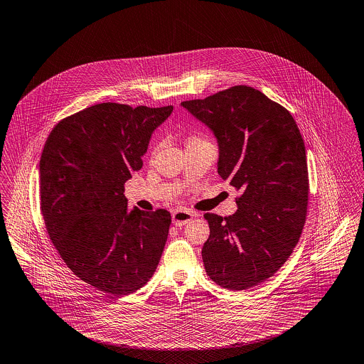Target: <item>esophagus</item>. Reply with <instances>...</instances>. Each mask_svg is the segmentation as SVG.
Returning <instances> with one entry per match:
<instances>
[{"instance_id": "esophagus-1", "label": "esophagus", "mask_w": 364, "mask_h": 364, "mask_svg": "<svg viewBox=\"0 0 364 364\" xmlns=\"http://www.w3.org/2000/svg\"><path fill=\"white\" fill-rule=\"evenodd\" d=\"M193 217H196L195 213L188 211V210H176L172 214V223L175 227H182L186 225L188 223H191L193 220Z\"/></svg>"}]
</instances>
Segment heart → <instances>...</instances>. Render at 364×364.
<instances>
[{"label": "heart", "instance_id": "b5f03b06", "mask_svg": "<svg viewBox=\"0 0 364 364\" xmlns=\"http://www.w3.org/2000/svg\"><path fill=\"white\" fill-rule=\"evenodd\" d=\"M198 139H200V137H192L191 140H198ZM191 140H189V141H191Z\"/></svg>", "mask_w": 364, "mask_h": 364}]
</instances>
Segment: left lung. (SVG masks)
I'll use <instances>...</instances> for the list:
<instances>
[{
    "label": "left lung",
    "mask_w": 364,
    "mask_h": 364,
    "mask_svg": "<svg viewBox=\"0 0 364 364\" xmlns=\"http://www.w3.org/2000/svg\"><path fill=\"white\" fill-rule=\"evenodd\" d=\"M181 105L214 133L218 175L242 193L233 215L204 214L205 272L227 289H249L284 265L303 231L309 200L303 137L287 108L249 86Z\"/></svg>",
    "instance_id": "1"
}]
</instances>
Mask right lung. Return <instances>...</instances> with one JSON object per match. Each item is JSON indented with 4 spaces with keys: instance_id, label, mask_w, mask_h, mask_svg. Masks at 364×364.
<instances>
[{
    "instance_id": "obj_1",
    "label": "right lung",
    "mask_w": 364,
    "mask_h": 364,
    "mask_svg": "<svg viewBox=\"0 0 364 364\" xmlns=\"http://www.w3.org/2000/svg\"><path fill=\"white\" fill-rule=\"evenodd\" d=\"M173 107L101 102L60 121L40 159V207L70 271L112 298L154 274L171 225L166 210L128 208L124 185Z\"/></svg>"
}]
</instances>
